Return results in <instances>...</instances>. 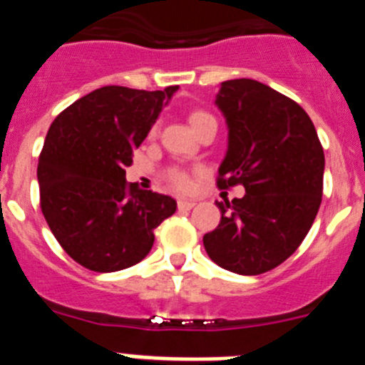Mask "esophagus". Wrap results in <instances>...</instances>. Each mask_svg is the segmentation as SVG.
Here are the masks:
<instances>
[{
    "label": "esophagus",
    "instance_id": "esophagus-1",
    "mask_svg": "<svg viewBox=\"0 0 365 365\" xmlns=\"http://www.w3.org/2000/svg\"><path fill=\"white\" fill-rule=\"evenodd\" d=\"M195 205H197V202H195V201H188V199H179V201H177V206H179L180 212L192 210V208Z\"/></svg>",
    "mask_w": 365,
    "mask_h": 365
}]
</instances>
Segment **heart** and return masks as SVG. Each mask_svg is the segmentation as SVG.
<instances>
[{
	"mask_svg": "<svg viewBox=\"0 0 365 365\" xmlns=\"http://www.w3.org/2000/svg\"><path fill=\"white\" fill-rule=\"evenodd\" d=\"M188 120L190 125L193 128V131H197L199 128H202L205 124H215V118L212 117L210 113L201 111V109L190 113ZM168 179H170V182H172L177 190H188L190 186H192V179H190L188 173L182 172V170H170Z\"/></svg>",
	"mask_w": 365,
	"mask_h": 365,
	"instance_id": "1",
	"label": "heart"
}]
</instances>
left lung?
Returning a JSON list of instances; mask_svg holds the SVG:
<instances>
[{
	"label": "left lung",
	"instance_id": "obj_1",
	"mask_svg": "<svg viewBox=\"0 0 365 365\" xmlns=\"http://www.w3.org/2000/svg\"><path fill=\"white\" fill-rule=\"evenodd\" d=\"M215 104L228 125L217 188L241 185L247 193L215 202L221 221L202 243L219 267L256 276L282 265L311 230L324 193V148L302 106L265 83L227 80Z\"/></svg>",
	"mask_w": 365,
	"mask_h": 365
}]
</instances>
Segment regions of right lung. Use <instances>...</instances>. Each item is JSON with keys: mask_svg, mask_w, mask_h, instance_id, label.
I'll return each instance as SVG.
<instances>
[{"mask_svg": "<svg viewBox=\"0 0 365 365\" xmlns=\"http://www.w3.org/2000/svg\"><path fill=\"white\" fill-rule=\"evenodd\" d=\"M177 89L100 87L51 124L38 159L40 206L58 243L86 269L137 265L155 228L175 214L170 195L128 185L125 168Z\"/></svg>", "mask_w": 365, "mask_h": 365, "instance_id": "1", "label": "right lung"}]
</instances>
